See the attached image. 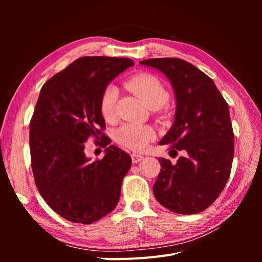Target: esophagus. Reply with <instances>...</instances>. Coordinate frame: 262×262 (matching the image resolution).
I'll use <instances>...</instances> for the list:
<instances>
[{
  "label": "esophagus",
  "mask_w": 262,
  "mask_h": 262,
  "mask_svg": "<svg viewBox=\"0 0 262 262\" xmlns=\"http://www.w3.org/2000/svg\"><path fill=\"white\" fill-rule=\"evenodd\" d=\"M131 158H132V163L133 164H137V163H139V162H141L142 160H143L144 156H142V155L137 154V153H133L131 155Z\"/></svg>",
  "instance_id": "esophagus-1"
}]
</instances>
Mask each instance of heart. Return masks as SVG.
<instances>
[{"mask_svg":"<svg viewBox=\"0 0 262 262\" xmlns=\"http://www.w3.org/2000/svg\"><path fill=\"white\" fill-rule=\"evenodd\" d=\"M125 87L137 95L147 108H162L168 101L169 93L163 83L154 75L139 74L130 77L124 83ZM118 99V90L114 85H108L100 98V114L106 121L115 118V109ZM116 140L119 144L136 152L147 147L149 142L156 138L152 126L145 124L126 123L116 131Z\"/></svg>","mask_w":262,"mask_h":262,"instance_id":"obj_1","label":"heart"}]
</instances>
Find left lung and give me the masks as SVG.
Wrapping results in <instances>:
<instances>
[{
    "label": "left lung",
    "instance_id": "1",
    "mask_svg": "<svg viewBox=\"0 0 262 262\" xmlns=\"http://www.w3.org/2000/svg\"><path fill=\"white\" fill-rule=\"evenodd\" d=\"M140 64L158 70L171 84L175 118L158 144L184 153L176 164L158 158L162 168L154 196L171 212H202L217 199L231 173L234 133L227 102L212 78L185 60L148 59Z\"/></svg>",
    "mask_w": 262,
    "mask_h": 262
}]
</instances>
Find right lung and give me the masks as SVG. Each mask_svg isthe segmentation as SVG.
I'll return each mask as SVG.
<instances>
[{
	"label": "right lung",
	"mask_w": 262,
	"mask_h": 262,
	"mask_svg": "<svg viewBox=\"0 0 262 262\" xmlns=\"http://www.w3.org/2000/svg\"><path fill=\"white\" fill-rule=\"evenodd\" d=\"M134 66L126 58L83 57L47 81L30 120L29 145L36 186L45 201L70 222L91 224L112 212L131 157L115 145L102 160L85 155L90 137L104 141L100 98L116 76Z\"/></svg>",
	"instance_id": "1"
}]
</instances>
